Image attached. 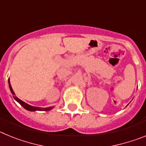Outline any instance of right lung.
I'll list each match as a JSON object with an SVG mask.
<instances>
[{"label": "right lung", "instance_id": "right-lung-1", "mask_svg": "<svg viewBox=\"0 0 146 146\" xmlns=\"http://www.w3.org/2000/svg\"><path fill=\"white\" fill-rule=\"evenodd\" d=\"M9 88H10V91H11V94L15 95V92L13 91V89H12V88H11V84H10L9 80ZM14 99H15L17 102H18L20 103V104H21L22 106L25 108V109H26L27 110H29V111H36V110L48 111V110H50L52 108V107H50V108H37V107H33V106H31V105H29V104H28L27 103L24 102H23L22 100H20V99H18L17 97H16V96H14Z\"/></svg>", "mask_w": 146, "mask_h": 146}]
</instances>
